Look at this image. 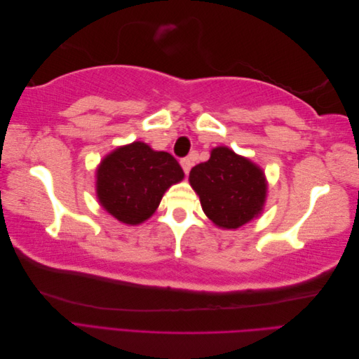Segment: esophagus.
Returning a JSON list of instances; mask_svg holds the SVG:
<instances>
[{
	"label": "esophagus",
	"mask_w": 359,
	"mask_h": 359,
	"mask_svg": "<svg viewBox=\"0 0 359 359\" xmlns=\"http://www.w3.org/2000/svg\"><path fill=\"white\" fill-rule=\"evenodd\" d=\"M191 165H193V161H191V158H190V157H186V158H182V160H181V168H182L184 173H189V172H190Z\"/></svg>",
	"instance_id": "1"
}]
</instances>
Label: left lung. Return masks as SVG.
<instances>
[{
	"mask_svg": "<svg viewBox=\"0 0 359 359\" xmlns=\"http://www.w3.org/2000/svg\"><path fill=\"white\" fill-rule=\"evenodd\" d=\"M189 181L206 217L222 229H236L264 210L266 180L262 169L227 147L214 148L208 161L190 170Z\"/></svg>",
	"mask_w": 359,
	"mask_h": 359,
	"instance_id": "8db88e82",
	"label": "left lung"
}]
</instances>
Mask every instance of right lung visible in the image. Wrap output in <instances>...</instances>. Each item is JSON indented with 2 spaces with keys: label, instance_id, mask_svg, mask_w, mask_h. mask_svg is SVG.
Instances as JSON below:
<instances>
[{
  "label": "right lung",
  "instance_id": "add662e5",
  "mask_svg": "<svg viewBox=\"0 0 359 359\" xmlns=\"http://www.w3.org/2000/svg\"><path fill=\"white\" fill-rule=\"evenodd\" d=\"M95 175L103 208L121 223L139 224L156 212L163 194L184 172L169 153L133 142L107 154Z\"/></svg>",
  "mask_w": 359,
  "mask_h": 359
}]
</instances>
